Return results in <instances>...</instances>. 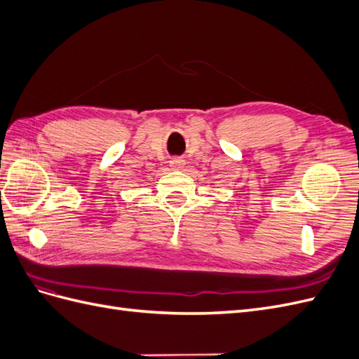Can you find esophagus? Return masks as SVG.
Returning a JSON list of instances; mask_svg holds the SVG:
<instances>
[{
	"label": "esophagus",
	"mask_w": 359,
	"mask_h": 359,
	"mask_svg": "<svg viewBox=\"0 0 359 359\" xmlns=\"http://www.w3.org/2000/svg\"><path fill=\"white\" fill-rule=\"evenodd\" d=\"M169 163H170V168H172V169H182L184 166H186V160L181 158V157L172 158Z\"/></svg>",
	"instance_id": "esophagus-1"
}]
</instances>
